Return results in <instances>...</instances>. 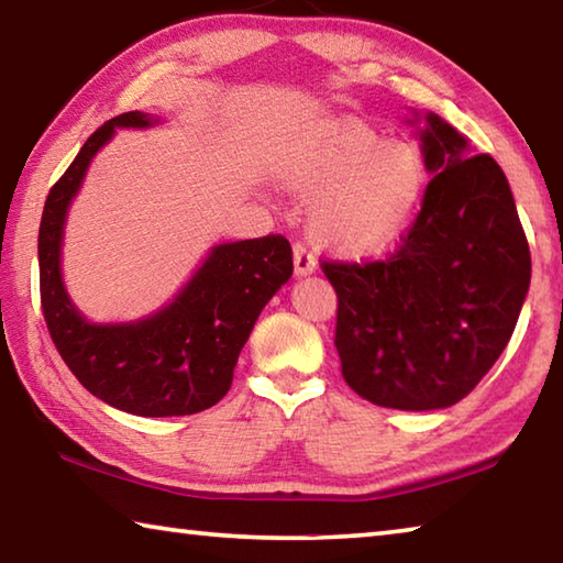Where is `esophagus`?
Returning <instances> with one entry per match:
<instances>
[{
	"label": "esophagus",
	"mask_w": 563,
	"mask_h": 563,
	"mask_svg": "<svg viewBox=\"0 0 563 563\" xmlns=\"http://www.w3.org/2000/svg\"><path fill=\"white\" fill-rule=\"evenodd\" d=\"M316 268H318L316 253L308 251V247H305V243H295V273H298V275H310Z\"/></svg>",
	"instance_id": "1"
}]
</instances>
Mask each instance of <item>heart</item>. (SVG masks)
<instances>
[{"instance_id":"obj_1","label":"heart","mask_w":563,"mask_h":563,"mask_svg":"<svg viewBox=\"0 0 563 563\" xmlns=\"http://www.w3.org/2000/svg\"><path fill=\"white\" fill-rule=\"evenodd\" d=\"M288 184L316 198L310 233L345 253L385 247L412 221L430 174L422 151L385 141L365 123H322L302 139L288 164Z\"/></svg>"}]
</instances>
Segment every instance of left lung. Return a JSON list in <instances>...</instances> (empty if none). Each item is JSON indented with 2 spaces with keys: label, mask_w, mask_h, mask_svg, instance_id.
<instances>
[{
  "label": "left lung",
  "mask_w": 563,
  "mask_h": 563,
  "mask_svg": "<svg viewBox=\"0 0 563 563\" xmlns=\"http://www.w3.org/2000/svg\"><path fill=\"white\" fill-rule=\"evenodd\" d=\"M432 180L412 225L383 258L320 261L338 292L342 377L389 409L452 407L479 385L517 328L531 255L497 161L430 113Z\"/></svg>",
  "instance_id": "obj_1"
}]
</instances>
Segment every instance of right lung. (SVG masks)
<instances>
[{"label":"right lung","mask_w":563,"mask_h":563,"mask_svg":"<svg viewBox=\"0 0 563 563\" xmlns=\"http://www.w3.org/2000/svg\"><path fill=\"white\" fill-rule=\"evenodd\" d=\"M156 123L126 111L91 133L46 196L40 223V295L52 342L93 397L141 417L196 415L213 407L233 383L247 335L292 275V247L278 233L213 247L178 298L131 325H91L64 290L62 231L69 201L113 126Z\"/></svg>","instance_id":"right-lung-1"}]
</instances>
